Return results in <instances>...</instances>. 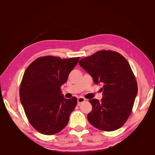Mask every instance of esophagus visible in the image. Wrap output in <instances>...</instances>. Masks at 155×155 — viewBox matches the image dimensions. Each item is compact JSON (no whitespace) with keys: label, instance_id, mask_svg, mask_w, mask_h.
I'll list each match as a JSON object with an SVG mask.
<instances>
[{"label":"esophagus","instance_id":"esophagus-1","mask_svg":"<svg viewBox=\"0 0 155 155\" xmlns=\"http://www.w3.org/2000/svg\"><path fill=\"white\" fill-rule=\"evenodd\" d=\"M85 101V98H84V97H79L78 98V104H81V103L84 102Z\"/></svg>","mask_w":155,"mask_h":155}]
</instances>
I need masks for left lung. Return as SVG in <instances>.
I'll return each mask as SVG.
<instances>
[{"label":"left lung","instance_id":"left-lung-1","mask_svg":"<svg viewBox=\"0 0 155 155\" xmlns=\"http://www.w3.org/2000/svg\"><path fill=\"white\" fill-rule=\"evenodd\" d=\"M96 85L101 83L103 98L89 100L92 110L87 118L92 125L105 131L118 129L128 119L138 92V85L127 61L110 50L98 51L79 61Z\"/></svg>","mask_w":155,"mask_h":155}]
</instances>
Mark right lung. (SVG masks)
I'll use <instances>...</instances> for the list:
<instances>
[{
  "instance_id": "1",
  "label": "right lung",
  "mask_w": 155,
  "mask_h": 155,
  "mask_svg": "<svg viewBox=\"0 0 155 155\" xmlns=\"http://www.w3.org/2000/svg\"><path fill=\"white\" fill-rule=\"evenodd\" d=\"M79 59L45 56L35 59L25 70L20 100L29 122L39 133L54 134L67 125L78 100L76 97L64 98L61 87Z\"/></svg>"
}]
</instances>
